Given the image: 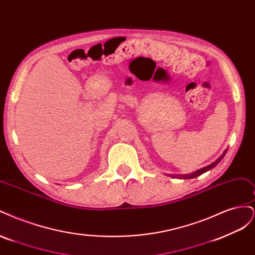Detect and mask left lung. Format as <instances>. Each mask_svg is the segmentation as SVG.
<instances>
[{
	"mask_svg": "<svg viewBox=\"0 0 255 255\" xmlns=\"http://www.w3.org/2000/svg\"><path fill=\"white\" fill-rule=\"evenodd\" d=\"M226 153H227V150L222 153V155H221L217 160H215L214 163H212L211 165H208V166H206V167H204V168H202V169H199V170H197V171H195V172H192V173H189V174L177 175V177H183V179H194V177H197V176H199V175H201L202 173H204V172H206V171H208V170H211V169H213L214 167L217 166V165L219 164V161H220L223 157H225Z\"/></svg>",
	"mask_w": 255,
	"mask_h": 255,
	"instance_id": "1",
	"label": "left lung"
}]
</instances>
